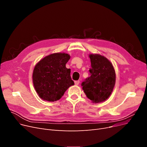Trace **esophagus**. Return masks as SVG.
I'll return each mask as SVG.
<instances>
[{
    "mask_svg": "<svg viewBox=\"0 0 147 147\" xmlns=\"http://www.w3.org/2000/svg\"><path fill=\"white\" fill-rule=\"evenodd\" d=\"M80 83V81H75V84L76 85V86H78Z\"/></svg>",
    "mask_w": 147,
    "mask_h": 147,
    "instance_id": "obj_1",
    "label": "esophagus"
}]
</instances>
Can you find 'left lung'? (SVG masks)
Returning a JSON list of instances; mask_svg holds the SVG:
<instances>
[{
    "label": "left lung",
    "mask_w": 147,
    "mask_h": 147,
    "mask_svg": "<svg viewBox=\"0 0 147 147\" xmlns=\"http://www.w3.org/2000/svg\"><path fill=\"white\" fill-rule=\"evenodd\" d=\"M90 76L82 83V89L89 99L94 103L106 100L115 83V72L111 63L99 54H90Z\"/></svg>",
    "instance_id": "1"
}]
</instances>
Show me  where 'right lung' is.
I'll list each match as a JSON object with an SVG mask.
<instances>
[{
	"mask_svg": "<svg viewBox=\"0 0 147 147\" xmlns=\"http://www.w3.org/2000/svg\"><path fill=\"white\" fill-rule=\"evenodd\" d=\"M69 59L67 54L54 53L40 60L34 67L33 82L41 99L49 102L58 100L74 84L71 69L66 67Z\"/></svg>",
	"mask_w": 147,
	"mask_h": 147,
	"instance_id": "right-lung-1",
	"label": "right lung"
}]
</instances>
